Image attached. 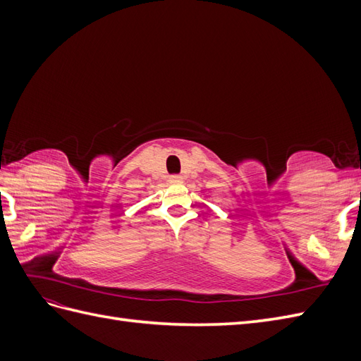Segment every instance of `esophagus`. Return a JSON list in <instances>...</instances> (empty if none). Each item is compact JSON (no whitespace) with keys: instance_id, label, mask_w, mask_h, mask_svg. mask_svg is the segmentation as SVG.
<instances>
[{"instance_id":"34e87169","label":"esophagus","mask_w":361,"mask_h":361,"mask_svg":"<svg viewBox=\"0 0 361 361\" xmlns=\"http://www.w3.org/2000/svg\"><path fill=\"white\" fill-rule=\"evenodd\" d=\"M183 179L182 176H179V174H173V176H170V183H182Z\"/></svg>"}]
</instances>
